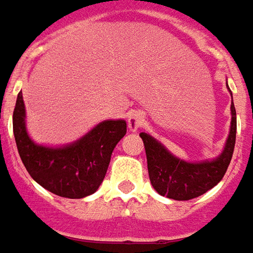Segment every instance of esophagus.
I'll use <instances>...</instances> for the list:
<instances>
[{
  "label": "esophagus",
  "instance_id": "esophagus-1",
  "mask_svg": "<svg viewBox=\"0 0 253 253\" xmlns=\"http://www.w3.org/2000/svg\"><path fill=\"white\" fill-rule=\"evenodd\" d=\"M144 124V117L139 114V113H133V114H130L129 118H128V128L132 132H135L140 128L141 125Z\"/></svg>",
  "mask_w": 253,
  "mask_h": 253
}]
</instances>
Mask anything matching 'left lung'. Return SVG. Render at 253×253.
<instances>
[{
	"instance_id": "1",
	"label": "left lung",
	"mask_w": 253,
	"mask_h": 253,
	"mask_svg": "<svg viewBox=\"0 0 253 253\" xmlns=\"http://www.w3.org/2000/svg\"><path fill=\"white\" fill-rule=\"evenodd\" d=\"M230 110L232 123L226 144L221 155L212 161H182L169 152V150L157 139L141 132L140 137L146 148L150 181L159 195L174 200H191L210 191L223 178L232 161L236 144L237 120L233 101Z\"/></svg>"
}]
</instances>
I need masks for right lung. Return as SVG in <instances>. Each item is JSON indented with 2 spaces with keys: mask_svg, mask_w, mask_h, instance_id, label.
Returning <instances> with one entry per match:
<instances>
[{
  "mask_svg": "<svg viewBox=\"0 0 253 253\" xmlns=\"http://www.w3.org/2000/svg\"><path fill=\"white\" fill-rule=\"evenodd\" d=\"M13 133L21 161L39 185L61 198L82 199L92 195L102 184L113 150L126 133V123L107 120L72 144L39 146L27 133L20 91L13 112Z\"/></svg>",
  "mask_w": 253,
  "mask_h": 253,
  "instance_id": "1",
  "label": "right lung"
}]
</instances>
